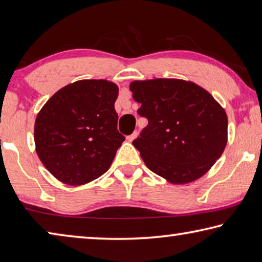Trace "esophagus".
Returning <instances> with one entry per match:
<instances>
[{
  "label": "esophagus",
  "instance_id": "esophagus-1",
  "mask_svg": "<svg viewBox=\"0 0 262 262\" xmlns=\"http://www.w3.org/2000/svg\"><path fill=\"white\" fill-rule=\"evenodd\" d=\"M137 136H138V132L135 131L134 134H132V135H130V136H127V137H126V140H127V141H130V143H132V141H134V140L137 138Z\"/></svg>",
  "mask_w": 262,
  "mask_h": 262
}]
</instances>
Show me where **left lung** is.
Segmentation results:
<instances>
[{"label": "left lung", "mask_w": 262, "mask_h": 262, "mask_svg": "<svg viewBox=\"0 0 262 262\" xmlns=\"http://www.w3.org/2000/svg\"><path fill=\"white\" fill-rule=\"evenodd\" d=\"M148 125L134 140L149 170L172 184L204 176L228 141V117L207 91L192 81L158 78L130 84Z\"/></svg>", "instance_id": "obj_1"}]
</instances>
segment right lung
Instances as JSON below:
<instances>
[{
  "instance_id": "add662e5",
  "label": "right lung",
  "mask_w": 262,
  "mask_h": 262,
  "mask_svg": "<svg viewBox=\"0 0 262 262\" xmlns=\"http://www.w3.org/2000/svg\"><path fill=\"white\" fill-rule=\"evenodd\" d=\"M118 87L103 79L78 80L57 91L38 114L35 150L52 175L84 185L108 170L125 138L117 130Z\"/></svg>"
}]
</instances>
